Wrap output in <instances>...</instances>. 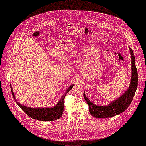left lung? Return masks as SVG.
Returning a JSON list of instances; mask_svg holds the SVG:
<instances>
[{
	"instance_id": "left-lung-1",
	"label": "left lung",
	"mask_w": 146,
	"mask_h": 146,
	"mask_svg": "<svg viewBox=\"0 0 146 146\" xmlns=\"http://www.w3.org/2000/svg\"><path fill=\"white\" fill-rule=\"evenodd\" d=\"M130 52L132 58V78L131 84L128 90L120 98L113 101L108 105L98 106L91 102L84 92V99L88 105L90 113L94 117L103 118L114 117L125 111L130 105L138 86V72L135 66V59L133 52L131 48Z\"/></svg>"
}]
</instances>
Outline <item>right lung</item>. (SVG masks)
<instances>
[{
    "label": "right lung",
    "mask_w": 146,
    "mask_h": 146,
    "mask_svg": "<svg viewBox=\"0 0 146 146\" xmlns=\"http://www.w3.org/2000/svg\"><path fill=\"white\" fill-rule=\"evenodd\" d=\"M73 84L70 86L69 88L67 90L66 92L61 97V99L58 102V103L51 108H33L27 107L21 105L15 100L11 85V90L13 96L14 100L16 101V103L29 117L33 118V119L40 121H53L59 119L62 116L64 109L65 97L68 91L73 88Z\"/></svg>",
    "instance_id": "1"
}]
</instances>
